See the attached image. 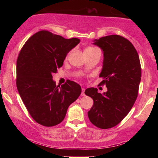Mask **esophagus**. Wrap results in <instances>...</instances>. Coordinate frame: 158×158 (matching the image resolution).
I'll list each match as a JSON object with an SVG mask.
<instances>
[{
  "label": "esophagus",
  "mask_w": 158,
  "mask_h": 158,
  "mask_svg": "<svg viewBox=\"0 0 158 158\" xmlns=\"http://www.w3.org/2000/svg\"><path fill=\"white\" fill-rule=\"evenodd\" d=\"M81 95L82 96H85V88H81Z\"/></svg>",
  "instance_id": "obj_1"
}]
</instances>
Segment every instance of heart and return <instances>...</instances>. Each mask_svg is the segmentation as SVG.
Segmentation results:
<instances>
[{"label":"heart","mask_w":158,"mask_h":158,"mask_svg":"<svg viewBox=\"0 0 158 158\" xmlns=\"http://www.w3.org/2000/svg\"><path fill=\"white\" fill-rule=\"evenodd\" d=\"M91 49H94V48H88L85 49V50H91Z\"/></svg>","instance_id":"1"}]
</instances>
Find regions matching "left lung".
Listing matches in <instances>:
<instances>
[{"mask_svg": "<svg viewBox=\"0 0 158 158\" xmlns=\"http://www.w3.org/2000/svg\"><path fill=\"white\" fill-rule=\"evenodd\" d=\"M93 44L103 52L99 77L108 90L102 94L97 88L85 90V94L94 100L88 115L92 124L106 129L119 124L135 104L141 80L140 62L133 44L120 35L94 39Z\"/></svg>", "mask_w": 158, "mask_h": 158, "instance_id": "1", "label": "left lung"}]
</instances>
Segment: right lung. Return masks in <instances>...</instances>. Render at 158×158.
Returning a JSON list of instances; mask_svg holds the SVG:
<instances>
[{
	"mask_svg": "<svg viewBox=\"0 0 158 158\" xmlns=\"http://www.w3.org/2000/svg\"><path fill=\"white\" fill-rule=\"evenodd\" d=\"M80 42L77 38L42 30L27 41L18 57L16 85L23 104L35 122L54 126L62 122L70 104L81 94V86L68 80L60 87L52 73L63 65L67 54Z\"/></svg>",
	"mask_w": 158,
	"mask_h": 158,
	"instance_id": "add662e5",
	"label": "right lung"
}]
</instances>
